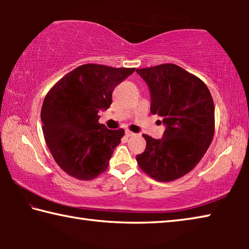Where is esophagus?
Segmentation results:
<instances>
[{"label":"esophagus","mask_w":249,"mask_h":249,"mask_svg":"<svg viewBox=\"0 0 249 249\" xmlns=\"http://www.w3.org/2000/svg\"><path fill=\"white\" fill-rule=\"evenodd\" d=\"M125 135H126V136H127V137H132V136H134V133L133 132H130V130H126V132H125Z\"/></svg>","instance_id":"obj_1"}]
</instances>
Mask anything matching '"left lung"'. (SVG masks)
<instances>
[{
	"label": "left lung",
	"mask_w": 249,
	"mask_h": 249,
	"mask_svg": "<svg viewBox=\"0 0 249 249\" xmlns=\"http://www.w3.org/2000/svg\"><path fill=\"white\" fill-rule=\"evenodd\" d=\"M150 91V112L162 119L161 140L142 135L146 149L136 156L145 174L160 182L179 179L195 168L214 136V102L208 87L174 64L136 69Z\"/></svg>",
	"instance_id": "left-lung-1"
}]
</instances>
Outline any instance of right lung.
Listing matches in <instances>:
<instances>
[{
    "mask_svg": "<svg viewBox=\"0 0 249 249\" xmlns=\"http://www.w3.org/2000/svg\"><path fill=\"white\" fill-rule=\"evenodd\" d=\"M135 68L87 64L61 78L49 90L41 107L45 142L66 174L92 180L107 169L124 129H107L98 113L112 104L116 86Z\"/></svg>",
    "mask_w": 249,
    "mask_h": 249,
    "instance_id": "add662e5",
    "label": "right lung"
}]
</instances>
